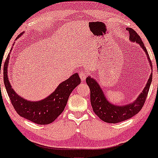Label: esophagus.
I'll list each match as a JSON object with an SVG mask.
<instances>
[{"label": "esophagus", "mask_w": 158, "mask_h": 158, "mask_svg": "<svg viewBox=\"0 0 158 158\" xmlns=\"http://www.w3.org/2000/svg\"><path fill=\"white\" fill-rule=\"evenodd\" d=\"M79 76H80V77H81L82 81H85V80L86 79V77H87V73H85V71H81V72H80Z\"/></svg>", "instance_id": "34e87169"}]
</instances>
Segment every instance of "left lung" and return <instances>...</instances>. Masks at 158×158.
<instances>
[{
    "mask_svg": "<svg viewBox=\"0 0 158 158\" xmlns=\"http://www.w3.org/2000/svg\"><path fill=\"white\" fill-rule=\"evenodd\" d=\"M127 31H128L130 33V40L131 42L138 43L139 46L143 49L146 53L148 62L151 64V67H152L148 53L140 36L133 28H127ZM152 77V73H151L146 87L139 95L137 99L134 100V102L127 105L117 106L108 102L105 97L104 92L102 91L97 81L92 78L90 76L87 77L86 82L90 89V102H91L93 111L101 120L108 123H118L131 118L134 115L137 114L143 106L151 86Z\"/></svg>",
    "mask_w": 158,
    "mask_h": 158,
    "instance_id": "left-lung-1",
    "label": "left lung"
}]
</instances>
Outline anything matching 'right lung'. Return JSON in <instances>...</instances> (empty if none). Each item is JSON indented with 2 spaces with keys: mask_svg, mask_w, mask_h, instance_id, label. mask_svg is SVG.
Returning a JSON list of instances; mask_svg holds the SVG:
<instances>
[{
  "mask_svg": "<svg viewBox=\"0 0 158 158\" xmlns=\"http://www.w3.org/2000/svg\"><path fill=\"white\" fill-rule=\"evenodd\" d=\"M23 33H20L17 38ZM9 59L10 54L4 64L3 80L7 94L16 112L22 117L38 125H48L54 122L64 111L72 91L81 83L78 74L74 73L62 82L45 99L31 102L19 96L12 87L7 76Z\"/></svg>",
  "mask_w": 158,
  "mask_h": 158,
  "instance_id": "right-lung-1",
  "label": "right lung"
}]
</instances>
